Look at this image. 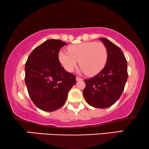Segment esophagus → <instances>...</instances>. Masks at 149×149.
I'll list each match as a JSON object with an SVG mask.
<instances>
[{
	"instance_id": "1",
	"label": "esophagus",
	"mask_w": 149,
	"mask_h": 149,
	"mask_svg": "<svg viewBox=\"0 0 149 149\" xmlns=\"http://www.w3.org/2000/svg\"><path fill=\"white\" fill-rule=\"evenodd\" d=\"M76 80H77V81H82V80H83V79L81 78V77H76Z\"/></svg>"
}]
</instances>
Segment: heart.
I'll return each instance as SVG.
<instances>
[{
	"instance_id": "b5f03b06",
	"label": "heart",
	"mask_w": 149,
	"mask_h": 149,
	"mask_svg": "<svg viewBox=\"0 0 149 149\" xmlns=\"http://www.w3.org/2000/svg\"><path fill=\"white\" fill-rule=\"evenodd\" d=\"M107 58V48L102 42L75 44L68 47V52L58 53V59L66 71L72 72L79 61L80 71L89 76L98 74L105 66Z\"/></svg>"
}]
</instances>
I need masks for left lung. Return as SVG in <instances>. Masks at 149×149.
<instances>
[{"mask_svg":"<svg viewBox=\"0 0 149 149\" xmlns=\"http://www.w3.org/2000/svg\"><path fill=\"white\" fill-rule=\"evenodd\" d=\"M100 40L107 48V61L100 73L84 80L83 95L89 105L106 108L113 105L122 94L128 79L127 61L118 46L106 38Z\"/></svg>","mask_w":149,"mask_h":149,"instance_id":"obj_1","label":"left lung"}]
</instances>
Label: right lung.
Masks as SVG:
<instances>
[{
    "label": "right lung",
    "instance_id": "obj_1",
    "mask_svg": "<svg viewBox=\"0 0 149 149\" xmlns=\"http://www.w3.org/2000/svg\"><path fill=\"white\" fill-rule=\"evenodd\" d=\"M67 45L49 39L36 47L27 58L25 81L31 100L44 111H54L66 102L76 77L65 71L58 60L60 49Z\"/></svg>",
    "mask_w": 149,
    "mask_h": 149
}]
</instances>
